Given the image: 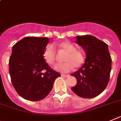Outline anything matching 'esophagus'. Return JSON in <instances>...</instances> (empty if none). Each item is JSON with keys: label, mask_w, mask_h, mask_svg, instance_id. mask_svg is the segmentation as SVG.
<instances>
[{"label": "esophagus", "mask_w": 121, "mask_h": 121, "mask_svg": "<svg viewBox=\"0 0 121 121\" xmlns=\"http://www.w3.org/2000/svg\"><path fill=\"white\" fill-rule=\"evenodd\" d=\"M61 76L63 77H68L69 76V75H64V74H62Z\"/></svg>", "instance_id": "esophagus-1"}]
</instances>
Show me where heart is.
<instances>
[{
  "mask_svg": "<svg viewBox=\"0 0 121 121\" xmlns=\"http://www.w3.org/2000/svg\"><path fill=\"white\" fill-rule=\"evenodd\" d=\"M57 51L59 54H65L63 61L65 62L57 64L55 69L61 73H67L72 71L73 67L77 69L82 66L85 60V56L82 51L77 49L76 46L69 41L62 42L57 46ZM43 57L48 64L54 65L57 60V54L54 47L49 45L44 51Z\"/></svg>",
  "mask_w": 121,
  "mask_h": 121,
  "instance_id": "1",
  "label": "heart"
}]
</instances>
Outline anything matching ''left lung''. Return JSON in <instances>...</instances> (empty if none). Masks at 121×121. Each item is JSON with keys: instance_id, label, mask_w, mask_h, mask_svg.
<instances>
[{"instance_id": "left-lung-1", "label": "left lung", "mask_w": 121, "mask_h": 121, "mask_svg": "<svg viewBox=\"0 0 121 121\" xmlns=\"http://www.w3.org/2000/svg\"><path fill=\"white\" fill-rule=\"evenodd\" d=\"M75 41L86 53L85 62L71 74L76 78V86L72 87L80 97L92 98L101 94L108 84L112 59L106 43L91 35L77 36Z\"/></svg>"}]
</instances>
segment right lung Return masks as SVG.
<instances>
[{
  "label": "right lung",
  "mask_w": 121,
  "mask_h": 121,
  "mask_svg": "<svg viewBox=\"0 0 121 121\" xmlns=\"http://www.w3.org/2000/svg\"><path fill=\"white\" fill-rule=\"evenodd\" d=\"M49 40L45 37H26L12 47L9 63L11 81L18 94L27 100L46 97L55 80L60 77L44 59Z\"/></svg>",
  "instance_id": "add662e5"
}]
</instances>
